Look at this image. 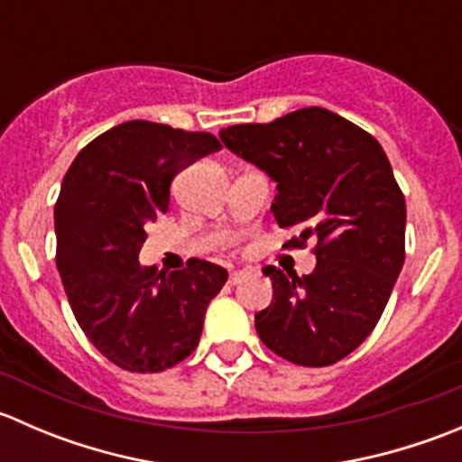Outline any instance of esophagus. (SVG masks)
<instances>
[{
    "label": "esophagus",
    "mask_w": 462,
    "mask_h": 462,
    "mask_svg": "<svg viewBox=\"0 0 462 462\" xmlns=\"http://www.w3.org/2000/svg\"><path fill=\"white\" fill-rule=\"evenodd\" d=\"M245 274H248V273H245V270H235V273H230V279H227V282H230L232 286H235V283H239L241 279L245 277Z\"/></svg>",
    "instance_id": "esophagus-1"
}]
</instances>
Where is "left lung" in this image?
<instances>
[{"label":"left lung","mask_w":462,"mask_h":462,"mask_svg":"<svg viewBox=\"0 0 462 462\" xmlns=\"http://www.w3.org/2000/svg\"><path fill=\"white\" fill-rule=\"evenodd\" d=\"M218 136L277 183L279 227H300L286 245L318 241L310 274L263 268L273 301L254 315L261 342L292 365H335L375 328L404 263L407 205L384 149L321 106Z\"/></svg>","instance_id":"8db88e82"}]
</instances>
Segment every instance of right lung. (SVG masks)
Here are the masks:
<instances>
[{"label": "right lung", "mask_w": 462, "mask_h": 462, "mask_svg": "<svg viewBox=\"0 0 462 462\" xmlns=\"http://www.w3.org/2000/svg\"><path fill=\"white\" fill-rule=\"evenodd\" d=\"M217 149L208 132L129 120L88 143L64 176L55 263L88 342L120 369L158 374L185 360L227 282L226 268L203 259L174 273L138 261L174 176Z\"/></svg>", "instance_id": "obj_1"}]
</instances>
